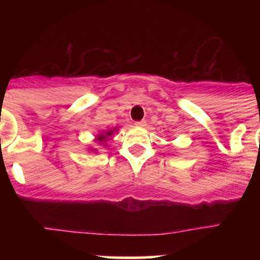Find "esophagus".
I'll return each instance as SVG.
<instances>
[{
  "label": "esophagus",
  "mask_w": 260,
  "mask_h": 260,
  "mask_svg": "<svg viewBox=\"0 0 260 260\" xmlns=\"http://www.w3.org/2000/svg\"><path fill=\"white\" fill-rule=\"evenodd\" d=\"M135 124H136V127H146L145 120H142V122H137V123H135Z\"/></svg>",
  "instance_id": "34e87169"
}]
</instances>
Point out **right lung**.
Returning <instances> with one entry per match:
<instances>
[{
    "label": "right lung",
    "instance_id": "obj_1",
    "mask_svg": "<svg viewBox=\"0 0 260 260\" xmlns=\"http://www.w3.org/2000/svg\"><path fill=\"white\" fill-rule=\"evenodd\" d=\"M118 132V127L115 128H112V129H107V131H102L99 135L95 136V138H94V142L96 143L98 146H103V147H107V145H108V140L109 137H112V136L114 135V133ZM89 151L90 152H94V153H96V148H93V147H89Z\"/></svg>",
    "mask_w": 260,
    "mask_h": 260
}]
</instances>
